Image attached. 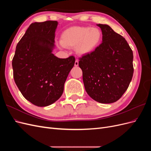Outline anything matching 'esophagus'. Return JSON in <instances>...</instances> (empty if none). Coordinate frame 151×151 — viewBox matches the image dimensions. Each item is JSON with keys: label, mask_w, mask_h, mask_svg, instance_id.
I'll return each mask as SVG.
<instances>
[{"label": "esophagus", "mask_w": 151, "mask_h": 151, "mask_svg": "<svg viewBox=\"0 0 151 151\" xmlns=\"http://www.w3.org/2000/svg\"><path fill=\"white\" fill-rule=\"evenodd\" d=\"M74 65H75L76 67H77V66L79 65V60H76L75 61Z\"/></svg>", "instance_id": "1"}]
</instances>
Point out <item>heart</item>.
<instances>
[{"label": "heart", "instance_id": "b5f03b06", "mask_svg": "<svg viewBox=\"0 0 151 151\" xmlns=\"http://www.w3.org/2000/svg\"><path fill=\"white\" fill-rule=\"evenodd\" d=\"M102 39L101 31L89 26H75L63 32L61 46L66 48L76 47L79 55H86L98 47Z\"/></svg>", "mask_w": 151, "mask_h": 151}]
</instances>
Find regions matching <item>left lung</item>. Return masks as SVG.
Instances as JSON below:
<instances>
[{"mask_svg": "<svg viewBox=\"0 0 151 151\" xmlns=\"http://www.w3.org/2000/svg\"><path fill=\"white\" fill-rule=\"evenodd\" d=\"M101 29L102 43L79 58L87 93L96 101L112 103L129 88L134 74L133 52L126 40L107 24Z\"/></svg>", "mask_w": 151, "mask_h": 151, "instance_id": "8db88e82", "label": "left lung"}]
</instances>
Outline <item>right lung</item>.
Instances as JSON below:
<instances>
[{"instance_id": "right-lung-1", "label": "right lung", "mask_w": 151, "mask_h": 151, "mask_svg": "<svg viewBox=\"0 0 151 151\" xmlns=\"http://www.w3.org/2000/svg\"><path fill=\"white\" fill-rule=\"evenodd\" d=\"M56 21L34 22L16 46L13 76L22 96L37 106H47L60 98L75 57L59 58L55 47Z\"/></svg>"}]
</instances>
